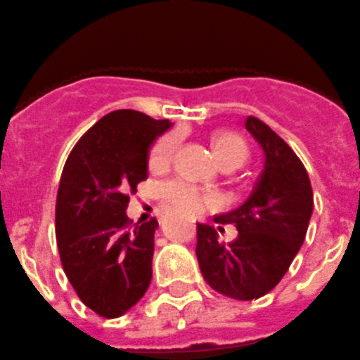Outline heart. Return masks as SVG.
<instances>
[{"mask_svg": "<svg viewBox=\"0 0 360 360\" xmlns=\"http://www.w3.org/2000/svg\"><path fill=\"white\" fill-rule=\"evenodd\" d=\"M179 136L176 133H169L161 136L153 146L149 154L150 169H161L167 167L176 153ZM213 153L220 165H234L240 167L247 158V146L243 140L233 133H218L213 136ZM163 206L169 211L181 214H199L210 202V195L199 191L197 188L183 183V181H169L163 183L158 190Z\"/></svg>", "mask_w": 360, "mask_h": 360, "instance_id": "1", "label": "heart"}]
</instances>
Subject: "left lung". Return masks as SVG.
<instances>
[{"mask_svg":"<svg viewBox=\"0 0 360 360\" xmlns=\"http://www.w3.org/2000/svg\"><path fill=\"white\" fill-rule=\"evenodd\" d=\"M245 127L263 150V172L243 204L214 217L236 226L238 236L220 243L213 226L197 224L202 277L234 300H254L277 286L304 243L314 206L307 170L291 147L256 117Z\"/></svg>","mask_w":360,"mask_h":360,"instance_id":"8db88e82","label":"left lung"}]
</instances>
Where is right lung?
<instances>
[{
    "instance_id": "right-lung-1",
    "label": "right lung",
    "mask_w": 360,
    "mask_h": 360,
    "mask_svg": "<svg viewBox=\"0 0 360 360\" xmlns=\"http://www.w3.org/2000/svg\"><path fill=\"white\" fill-rule=\"evenodd\" d=\"M136 110L104 115L69 154L56 195V245L83 304L103 318L126 314L153 278L156 218L129 227V191L147 179L149 153L172 127Z\"/></svg>"
}]
</instances>
